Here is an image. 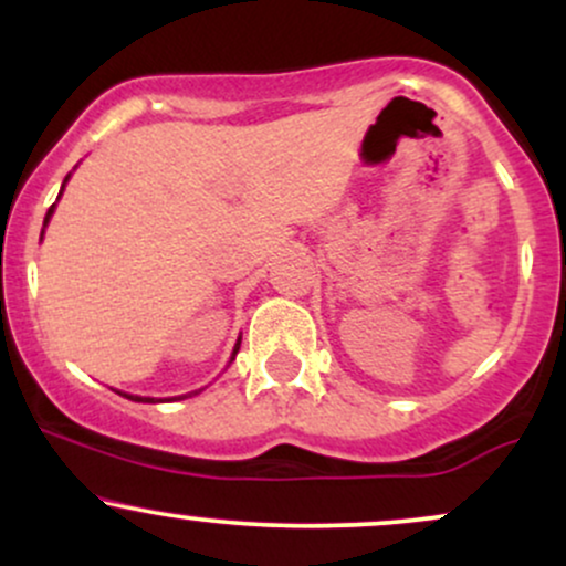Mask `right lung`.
<instances>
[{
	"instance_id": "right-lung-1",
	"label": "right lung",
	"mask_w": 566,
	"mask_h": 566,
	"mask_svg": "<svg viewBox=\"0 0 566 566\" xmlns=\"http://www.w3.org/2000/svg\"><path fill=\"white\" fill-rule=\"evenodd\" d=\"M66 180H69V178H66ZM50 216H53V207H50V210H48V218H44V223H48ZM239 343H242V340H239ZM239 343H237V348H233V356H237ZM233 356H231V359H233ZM125 396H127V394H125ZM127 399H133V401H151V405H154V401H159V399H148V396H146V399H143V396H127Z\"/></svg>"
}]
</instances>
